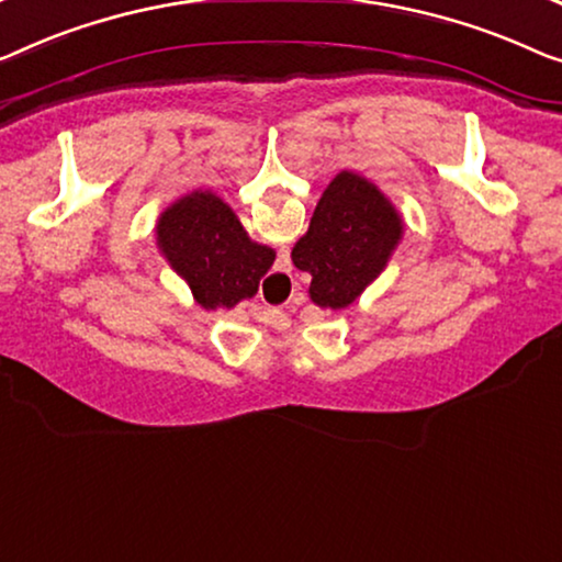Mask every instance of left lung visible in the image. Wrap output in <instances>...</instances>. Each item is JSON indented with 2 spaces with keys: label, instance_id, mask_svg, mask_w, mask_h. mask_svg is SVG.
Listing matches in <instances>:
<instances>
[{
  "label": "left lung",
  "instance_id": "left-lung-1",
  "mask_svg": "<svg viewBox=\"0 0 562 562\" xmlns=\"http://www.w3.org/2000/svg\"><path fill=\"white\" fill-rule=\"evenodd\" d=\"M398 239L401 222L386 196L361 176L342 171L317 201L292 262L313 278V303L338 310L375 280Z\"/></svg>",
  "mask_w": 562,
  "mask_h": 562
}]
</instances>
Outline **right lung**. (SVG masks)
<instances>
[{"mask_svg":"<svg viewBox=\"0 0 562 562\" xmlns=\"http://www.w3.org/2000/svg\"><path fill=\"white\" fill-rule=\"evenodd\" d=\"M158 245L206 310L252 297L274 262L272 249L249 241L232 209L209 191H194L166 209Z\"/></svg>","mask_w":562,"mask_h":562,"instance_id":"obj_1","label":"right lung"}]
</instances>
